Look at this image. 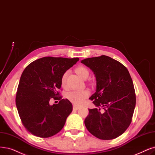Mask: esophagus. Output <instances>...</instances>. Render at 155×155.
<instances>
[{
  "label": "esophagus",
  "mask_w": 155,
  "mask_h": 155,
  "mask_svg": "<svg viewBox=\"0 0 155 155\" xmlns=\"http://www.w3.org/2000/svg\"><path fill=\"white\" fill-rule=\"evenodd\" d=\"M73 110H78L80 108L79 106H76V105H73Z\"/></svg>",
  "instance_id": "1"
}]
</instances>
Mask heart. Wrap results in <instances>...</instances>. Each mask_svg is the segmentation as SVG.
Segmentation results:
<instances>
[{
  "label": "heart",
  "instance_id": "obj_1",
  "mask_svg": "<svg viewBox=\"0 0 155 155\" xmlns=\"http://www.w3.org/2000/svg\"><path fill=\"white\" fill-rule=\"evenodd\" d=\"M75 71L78 75L83 78L88 77L89 71L86 67L84 66H78L75 68ZM66 73H64L61 78V85L63 87H65L66 85ZM90 95V91L89 90H82V91H73L67 94V99L70 102L75 105H81L84 103L85 99Z\"/></svg>",
  "mask_w": 155,
  "mask_h": 155
}]
</instances>
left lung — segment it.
Instances as JSON below:
<instances>
[{"label":"left lung","instance_id":"8db88e82","mask_svg":"<svg viewBox=\"0 0 155 155\" xmlns=\"http://www.w3.org/2000/svg\"><path fill=\"white\" fill-rule=\"evenodd\" d=\"M81 63L90 68L96 79V92L89 99L100 108L89 109L85 119L87 129L103 140L120 136L130 125L136 106V93L130 73L126 67L107 56L87 58Z\"/></svg>","mask_w":155,"mask_h":155}]
</instances>
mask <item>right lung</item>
Returning <instances> with one entry per match:
<instances>
[{
  "label": "right lung",
  "instance_id": "obj_1",
  "mask_svg": "<svg viewBox=\"0 0 155 155\" xmlns=\"http://www.w3.org/2000/svg\"><path fill=\"white\" fill-rule=\"evenodd\" d=\"M79 58L44 57L26 67L20 78L16 96L19 115L25 129L33 135L46 138L55 135L64 127L73 110L68 99L58 91L63 74ZM51 98L59 103L51 106Z\"/></svg>",
  "mask_w": 155,
  "mask_h": 155
}]
</instances>
